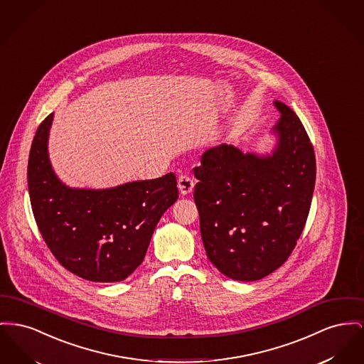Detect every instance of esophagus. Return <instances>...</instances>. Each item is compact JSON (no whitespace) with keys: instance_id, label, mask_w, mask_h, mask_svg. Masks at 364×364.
<instances>
[{"instance_id":"obj_1","label":"esophagus","mask_w":364,"mask_h":364,"mask_svg":"<svg viewBox=\"0 0 364 364\" xmlns=\"http://www.w3.org/2000/svg\"><path fill=\"white\" fill-rule=\"evenodd\" d=\"M177 187H178L180 193H183V195H188V193H193V177H190L188 174H180L178 180H177Z\"/></svg>"}]
</instances>
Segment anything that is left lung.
I'll list each match as a JSON object with an SVG mask.
<instances>
[{
    "label": "left lung",
    "mask_w": 364,
    "mask_h": 364,
    "mask_svg": "<svg viewBox=\"0 0 364 364\" xmlns=\"http://www.w3.org/2000/svg\"><path fill=\"white\" fill-rule=\"evenodd\" d=\"M280 119L271 154L220 144L205 151L193 190L208 258L228 278H265L289 258L311 209L314 147L296 112L274 102Z\"/></svg>",
    "instance_id": "left-lung-1"
}]
</instances>
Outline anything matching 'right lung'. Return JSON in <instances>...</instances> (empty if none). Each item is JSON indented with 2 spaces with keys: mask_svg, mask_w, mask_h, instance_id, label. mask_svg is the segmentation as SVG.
I'll return each instance as SVG.
<instances>
[{
  "mask_svg": "<svg viewBox=\"0 0 364 364\" xmlns=\"http://www.w3.org/2000/svg\"><path fill=\"white\" fill-rule=\"evenodd\" d=\"M53 114L37 129L28 155L31 209L52 255L80 278L121 282L143 262L154 230L178 198L173 173L114 188H71L52 169Z\"/></svg>",
  "mask_w": 364,
  "mask_h": 364,
  "instance_id": "1",
  "label": "right lung"
}]
</instances>
